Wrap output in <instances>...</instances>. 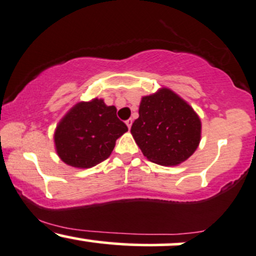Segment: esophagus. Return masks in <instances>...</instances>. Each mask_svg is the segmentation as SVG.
<instances>
[{"label": "esophagus", "mask_w": 256, "mask_h": 256, "mask_svg": "<svg viewBox=\"0 0 256 256\" xmlns=\"http://www.w3.org/2000/svg\"><path fill=\"white\" fill-rule=\"evenodd\" d=\"M126 124H127V127L130 129V127H132V124H133V120L132 118H129V120H127V121H126Z\"/></svg>", "instance_id": "1"}]
</instances>
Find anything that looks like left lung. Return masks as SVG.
Wrapping results in <instances>:
<instances>
[{
    "mask_svg": "<svg viewBox=\"0 0 256 256\" xmlns=\"http://www.w3.org/2000/svg\"><path fill=\"white\" fill-rule=\"evenodd\" d=\"M132 134L144 156L172 166L187 160L200 144L201 121L193 108L169 88L141 99Z\"/></svg>",
    "mask_w": 256,
    "mask_h": 256,
    "instance_id": "left-lung-1",
    "label": "left lung"
}]
</instances>
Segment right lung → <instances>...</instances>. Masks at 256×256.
<instances>
[{
    "mask_svg": "<svg viewBox=\"0 0 256 256\" xmlns=\"http://www.w3.org/2000/svg\"><path fill=\"white\" fill-rule=\"evenodd\" d=\"M114 105L103 99L75 104L57 124L56 152L66 164L80 169L92 168L110 157L116 140L128 130Z\"/></svg>",
    "mask_w": 256,
    "mask_h": 256,
    "instance_id": "obj_1",
    "label": "right lung"
}]
</instances>
